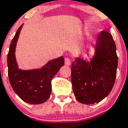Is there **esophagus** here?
<instances>
[{
  "label": "esophagus",
  "instance_id": "obj_1",
  "mask_svg": "<svg viewBox=\"0 0 128 128\" xmlns=\"http://www.w3.org/2000/svg\"><path fill=\"white\" fill-rule=\"evenodd\" d=\"M70 63H71V60L69 58H65V64L66 65H70Z\"/></svg>",
  "mask_w": 128,
  "mask_h": 128
}]
</instances>
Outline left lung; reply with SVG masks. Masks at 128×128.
I'll return each mask as SVG.
<instances>
[{
	"label": "left lung",
	"mask_w": 128,
	"mask_h": 128,
	"mask_svg": "<svg viewBox=\"0 0 128 128\" xmlns=\"http://www.w3.org/2000/svg\"><path fill=\"white\" fill-rule=\"evenodd\" d=\"M118 56L112 36L103 30L96 42V54L87 62L76 58L71 65V82L77 101L99 103L109 94L114 84Z\"/></svg>",
	"instance_id": "1"
}]
</instances>
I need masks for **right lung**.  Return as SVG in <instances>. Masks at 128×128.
<instances>
[{
    "label": "right lung",
    "mask_w": 128,
    "mask_h": 128,
    "mask_svg": "<svg viewBox=\"0 0 128 128\" xmlns=\"http://www.w3.org/2000/svg\"><path fill=\"white\" fill-rule=\"evenodd\" d=\"M23 24L13 38L7 58L9 80L16 94L26 103L41 104L48 100L52 92V80L64 65L63 56L51 60L39 69H19L15 58V50Z\"/></svg>",
    "instance_id": "add662e5"
}]
</instances>
